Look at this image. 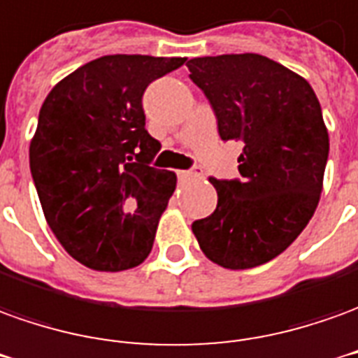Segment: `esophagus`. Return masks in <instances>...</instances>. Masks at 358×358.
Listing matches in <instances>:
<instances>
[{"label": "esophagus", "mask_w": 358, "mask_h": 358, "mask_svg": "<svg viewBox=\"0 0 358 358\" xmlns=\"http://www.w3.org/2000/svg\"><path fill=\"white\" fill-rule=\"evenodd\" d=\"M178 176L182 180H199L203 178V172L199 171V169H194V171H180Z\"/></svg>", "instance_id": "34e87169"}]
</instances>
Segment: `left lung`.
Listing matches in <instances>:
<instances>
[{
    "mask_svg": "<svg viewBox=\"0 0 358 358\" xmlns=\"http://www.w3.org/2000/svg\"><path fill=\"white\" fill-rule=\"evenodd\" d=\"M222 141H242L240 180L209 178L217 209L194 221L199 248L227 269L262 266L304 231L324 187L329 137L310 83L259 54L194 57Z\"/></svg>",
    "mask_w": 358,
    "mask_h": 358,
    "instance_id": "left-lung-1",
    "label": "left lung"
}]
</instances>
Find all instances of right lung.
<instances>
[{"mask_svg":"<svg viewBox=\"0 0 358 358\" xmlns=\"http://www.w3.org/2000/svg\"><path fill=\"white\" fill-rule=\"evenodd\" d=\"M186 57L102 56L64 77L40 108L29 159L48 227L69 256L94 271L139 266L176 187L149 161L147 85Z\"/></svg>","mask_w":358,"mask_h":358,"instance_id":"obj_1","label":"right lung"}]
</instances>
